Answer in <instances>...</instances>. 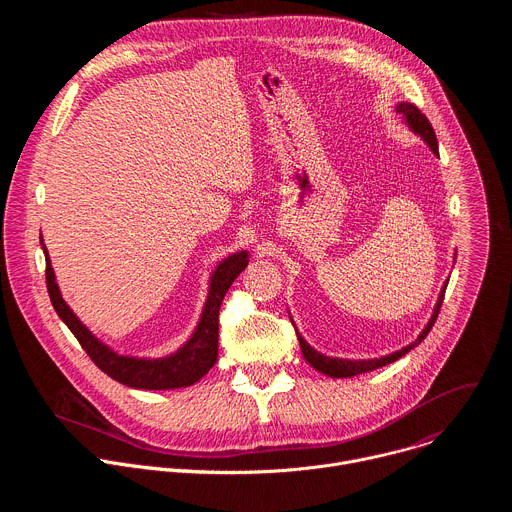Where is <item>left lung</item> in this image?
<instances>
[{
  "label": "left lung",
  "instance_id": "obj_1",
  "mask_svg": "<svg viewBox=\"0 0 512 512\" xmlns=\"http://www.w3.org/2000/svg\"><path fill=\"white\" fill-rule=\"evenodd\" d=\"M395 109H397V113H399V115H403L405 125H407L415 135H419V137L429 145V150L437 156V139H435V131H433L431 123L427 121V117H425V115H423L415 105H411V103H397V107H395ZM448 281H450V279H448ZM448 281L444 283V287H442V291H440V296H437V302H435L433 314H431L429 322L425 324V328L421 330V334L417 336V340H415V342H411V344H407V346H403L401 350L391 352V354L381 356V358H371V360L334 358V356H326V354L318 352L316 348H312V346L304 340V336L298 332V328H296V324H294L296 334H298V340H300V346H302V352H304V358L312 364V367H314L318 373H324V375H328V377H332V379H344V377L362 375V373H369V371L381 369V367H385V364H389V362L399 360L401 356H405L411 348H415V346H417V344H419V342L429 334L431 326H433V324H435V320H437V314H440V308H442V302H444V294H446ZM289 320H291V316H289ZM291 322H294V320H291Z\"/></svg>",
  "mask_w": 512,
  "mask_h": 512
}]
</instances>
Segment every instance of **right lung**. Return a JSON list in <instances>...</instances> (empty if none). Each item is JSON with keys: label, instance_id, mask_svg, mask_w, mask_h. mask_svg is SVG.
Returning <instances> with one entry per match:
<instances>
[{"label": "right lung", "instance_id": "1", "mask_svg": "<svg viewBox=\"0 0 512 512\" xmlns=\"http://www.w3.org/2000/svg\"><path fill=\"white\" fill-rule=\"evenodd\" d=\"M40 245L46 257V285L50 302L58 318L68 326L81 342L85 352L97 367L115 379L117 383L131 389H148V391H166L182 389L200 381L216 362L218 356V310H221L223 298L239 277V273L249 265V253L237 251L218 263L208 281V294L200 314V320L190 334V338L172 354L150 358V356H129L119 354L105 342H101L62 300L60 287L48 257V249L40 235Z\"/></svg>", "mask_w": 512, "mask_h": 512}]
</instances>
